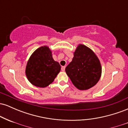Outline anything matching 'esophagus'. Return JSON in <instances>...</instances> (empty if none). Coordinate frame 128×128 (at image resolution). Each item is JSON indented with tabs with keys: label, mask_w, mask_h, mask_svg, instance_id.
I'll return each mask as SVG.
<instances>
[{
	"label": "esophagus",
	"mask_w": 128,
	"mask_h": 128,
	"mask_svg": "<svg viewBox=\"0 0 128 128\" xmlns=\"http://www.w3.org/2000/svg\"><path fill=\"white\" fill-rule=\"evenodd\" d=\"M65 68H66V66H62V67H61V70H62V72H64L65 71Z\"/></svg>",
	"instance_id": "obj_1"
}]
</instances>
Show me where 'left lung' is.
<instances>
[{"label":"left lung","instance_id":"obj_1","mask_svg":"<svg viewBox=\"0 0 128 128\" xmlns=\"http://www.w3.org/2000/svg\"><path fill=\"white\" fill-rule=\"evenodd\" d=\"M65 70L78 89L86 90L98 82L102 67L99 58L92 49L85 45L79 44L74 52L72 61Z\"/></svg>","mask_w":128,"mask_h":128}]
</instances>
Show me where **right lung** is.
<instances>
[{
  "label": "right lung",
  "mask_w": 128,
  "mask_h": 128,
  "mask_svg": "<svg viewBox=\"0 0 128 128\" xmlns=\"http://www.w3.org/2000/svg\"><path fill=\"white\" fill-rule=\"evenodd\" d=\"M61 70L59 62L54 61L52 51L42 46L32 54L26 67V75L34 86L44 88L52 84Z\"/></svg>",
  "instance_id": "1"
}]
</instances>
